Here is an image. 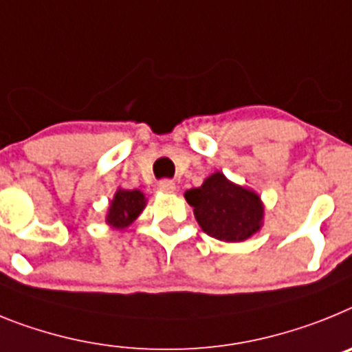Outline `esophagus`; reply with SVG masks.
Listing matches in <instances>:
<instances>
[{
  "instance_id": "1",
  "label": "esophagus",
  "mask_w": 352,
  "mask_h": 352,
  "mask_svg": "<svg viewBox=\"0 0 352 352\" xmlns=\"http://www.w3.org/2000/svg\"><path fill=\"white\" fill-rule=\"evenodd\" d=\"M157 189L161 193H173L175 191V182H172V180H161L157 184Z\"/></svg>"
}]
</instances>
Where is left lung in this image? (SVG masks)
<instances>
[{"mask_svg":"<svg viewBox=\"0 0 352 352\" xmlns=\"http://www.w3.org/2000/svg\"><path fill=\"white\" fill-rule=\"evenodd\" d=\"M186 201L207 235L225 243H243L264 225V204L258 193L214 172L200 188L188 189Z\"/></svg>","mask_w":352,"mask_h":352,"instance_id":"1","label":"left lung"}]
</instances>
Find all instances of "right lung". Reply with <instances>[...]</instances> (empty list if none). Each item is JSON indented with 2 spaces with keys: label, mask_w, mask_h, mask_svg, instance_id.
<instances>
[{
  "label": "right lung",
  "mask_w": 352,
  "mask_h": 352,
  "mask_svg": "<svg viewBox=\"0 0 352 352\" xmlns=\"http://www.w3.org/2000/svg\"><path fill=\"white\" fill-rule=\"evenodd\" d=\"M146 207V198L140 189H122L113 195L106 212V225L115 230H124L138 219Z\"/></svg>",
  "instance_id": "obj_1"
}]
</instances>
